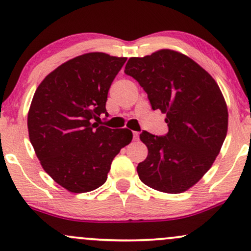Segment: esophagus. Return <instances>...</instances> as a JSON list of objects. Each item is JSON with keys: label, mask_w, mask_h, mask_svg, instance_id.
<instances>
[{"label": "esophagus", "mask_w": 251, "mask_h": 251, "mask_svg": "<svg viewBox=\"0 0 251 251\" xmlns=\"http://www.w3.org/2000/svg\"><path fill=\"white\" fill-rule=\"evenodd\" d=\"M138 138H139V132H133V139L134 140H137L138 139Z\"/></svg>", "instance_id": "1"}]
</instances>
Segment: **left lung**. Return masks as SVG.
<instances>
[{
    "instance_id": "obj_1",
    "label": "left lung",
    "mask_w": 251,
    "mask_h": 251,
    "mask_svg": "<svg viewBox=\"0 0 251 251\" xmlns=\"http://www.w3.org/2000/svg\"><path fill=\"white\" fill-rule=\"evenodd\" d=\"M125 73L148 93L152 109L166 114L164 137L143 131L149 153L137 166L140 180L166 194H180L208 172L227 132V107L215 79L179 51L160 50L129 57Z\"/></svg>"
}]
</instances>
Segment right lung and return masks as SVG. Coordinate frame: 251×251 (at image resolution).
<instances>
[{"label":"right lung","instance_id":"obj_1","mask_svg":"<svg viewBox=\"0 0 251 251\" xmlns=\"http://www.w3.org/2000/svg\"><path fill=\"white\" fill-rule=\"evenodd\" d=\"M126 60L82 54L50 72L36 88L28 112L30 143L43 170L70 192L101 186L113 158L131 143L129 129L94 123L108 116V89Z\"/></svg>","mask_w":251,"mask_h":251}]
</instances>
